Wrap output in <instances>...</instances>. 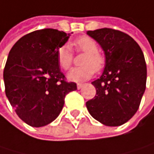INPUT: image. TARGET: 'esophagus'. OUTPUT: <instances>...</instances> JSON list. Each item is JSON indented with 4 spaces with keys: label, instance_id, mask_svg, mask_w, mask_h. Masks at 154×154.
Returning <instances> with one entry per match:
<instances>
[{
    "label": "esophagus",
    "instance_id": "34e87169",
    "mask_svg": "<svg viewBox=\"0 0 154 154\" xmlns=\"http://www.w3.org/2000/svg\"><path fill=\"white\" fill-rule=\"evenodd\" d=\"M82 87H83V84H81V83H78V84H76V88H78V89H80Z\"/></svg>",
    "mask_w": 154,
    "mask_h": 154
}]
</instances>
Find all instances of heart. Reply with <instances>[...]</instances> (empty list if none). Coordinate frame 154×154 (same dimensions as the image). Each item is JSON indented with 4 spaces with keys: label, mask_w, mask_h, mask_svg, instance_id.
I'll list each match as a JSON object with an SVG mask.
<instances>
[{
    "label": "heart",
    "mask_w": 154,
    "mask_h": 154,
    "mask_svg": "<svg viewBox=\"0 0 154 154\" xmlns=\"http://www.w3.org/2000/svg\"><path fill=\"white\" fill-rule=\"evenodd\" d=\"M78 50L86 54L81 61L82 66L74 67L67 74V79L71 81L79 82L90 79L96 72L100 71L104 65L105 59L98 53V46L97 43L90 37L82 36L75 40L74 43ZM57 62L60 67L66 70L70 67L73 60V54L69 45H63L57 49Z\"/></svg>",
    "instance_id": "1"
}]
</instances>
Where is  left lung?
Here are the masks:
<instances>
[{
	"instance_id": "1",
	"label": "left lung",
	"mask_w": 154,
	"mask_h": 154,
	"mask_svg": "<svg viewBox=\"0 0 154 154\" xmlns=\"http://www.w3.org/2000/svg\"><path fill=\"white\" fill-rule=\"evenodd\" d=\"M105 54V68L92 82L96 96L87 101L90 115L106 126H120L137 112L146 88L147 67L139 45L110 28L88 31Z\"/></svg>"
}]
</instances>
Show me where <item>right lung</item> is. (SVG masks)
Segmentation results:
<instances>
[{"instance_id":"right-lung-1","label":"right lung","mask_w":154,"mask_h":154,"mask_svg":"<svg viewBox=\"0 0 154 154\" xmlns=\"http://www.w3.org/2000/svg\"><path fill=\"white\" fill-rule=\"evenodd\" d=\"M70 34L42 29L20 38L11 49L3 70L6 97L19 118L32 127H43L60 114L65 97L76 89L66 82L57 62V49Z\"/></svg>"}]
</instances>
